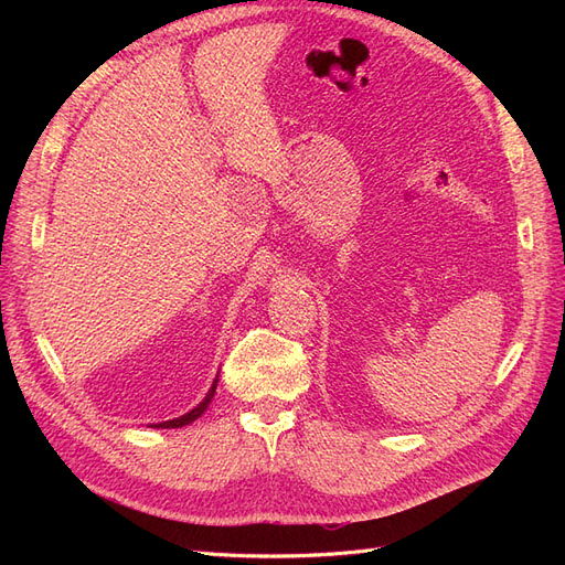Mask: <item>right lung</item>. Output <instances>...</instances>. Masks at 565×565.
<instances>
[{"label": "right lung", "mask_w": 565, "mask_h": 565, "mask_svg": "<svg viewBox=\"0 0 565 565\" xmlns=\"http://www.w3.org/2000/svg\"><path fill=\"white\" fill-rule=\"evenodd\" d=\"M214 391H216V380H214V384H212V388H210L207 396H204V401H202L198 407H193L191 413L183 415V417H177V419H169V422L156 424V426H158V429H177V426H183V424H191V422H195V419L204 413V409H207V405L212 403V398H214Z\"/></svg>", "instance_id": "add662e5"}]
</instances>
